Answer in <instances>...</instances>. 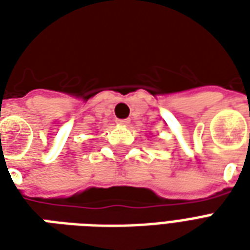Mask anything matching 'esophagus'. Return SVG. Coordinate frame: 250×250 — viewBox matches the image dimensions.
Wrapping results in <instances>:
<instances>
[{"label":"esophagus","instance_id":"1","mask_svg":"<svg viewBox=\"0 0 250 250\" xmlns=\"http://www.w3.org/2000/svg\"><path fill=\"white\" fill-rule=\"evenodd\" d=\"M116 122H118V123L122 125H127L128 123H130V119H118Z\"/></svg>","mask_w":250,"mask_h":250}]
</instances>
